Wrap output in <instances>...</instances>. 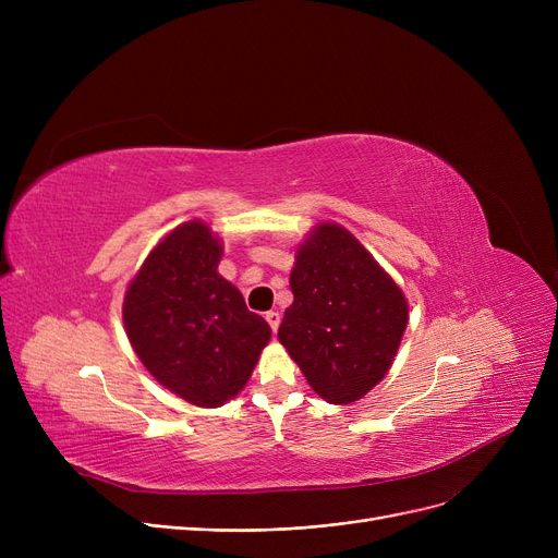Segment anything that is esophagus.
Segmentation results:
<instances>
[{
  "instance_id": "obj_1",
  "label": "esophagus",
  "mask_w": 558,
  "mask_h": 558,
  "mask_svg": "<svg viewBox=\"0 0 558 558\" xmlns=\"http://www.w3.org/2000/svg\"><path fill=\"white\" fill-rule=\"evenodd\" d=\"M264 318H267V324L271 326L274 332L280 328V314L278 312H267V316H264Z\"/></svg>"
}]
</instances>
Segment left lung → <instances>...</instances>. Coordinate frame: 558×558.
<instances>
[{
  "label": "left lung",
  "mask_w": 558,
  "mask_h": 558,
  "mask_svg": "<svg viewBox=\"0 0 558 558\" xmlns=\"http://www.w3.org/2000/svg\"><path fill=\"white\" fill-rule=\"evenodd\" d=\"M289 274L294 303L284 310L280 343L307 385L330 404L362 400L389 373L409 324L400 284L353 232L316 223Z\"/></svg>",
  "instance_id": "left-lung-1"
}]
</instances>
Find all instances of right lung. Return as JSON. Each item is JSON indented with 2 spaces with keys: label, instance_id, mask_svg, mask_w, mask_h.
Masks as SVG:
<instances>
[{
  "label": "right lung",
  "instance_id": "add662e5",
  "mask_svg": "<svg viewBox=\"0 0 558 558\" xmlns=\"http://www.w3.org/2000/svg\"><path fill=\"white\" fill-rule=\"evenodd\" d=\"M223 242L201 219L169 230L131 278L122 318L135 355L167 391L203 409L238 396L271 339L219 274Z\"/></svg>",
  "mask_w": 558,
  "mask_h": 558
}]
</instances>
